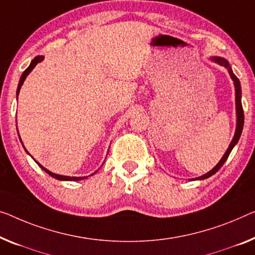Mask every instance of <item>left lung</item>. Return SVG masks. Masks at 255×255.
Instances as JSON below:
<instances>
[{
	"mask_svg": "<svg viewBox=\"0 0 255 255\" xmlns=\"http://www.w3.org/2000/svg\"><path fill=\"white\" fill-rule=\"evenodd\" d=\"M212 62H214L216 64H219V65L221 66H225L228 72H229V75L231 80L234 81V86H235V98H236V130H235V135L233 137V140H231L230 144H229V147H228L226 153L223 154V157L221 158V160H220L214 168H212L210 172H207L206 174H204V175H201L199 177H196V178H191V180H205V178H208L212 175H214V174L218 172V170L221 168L222 165L225 164L227 161L228 157H229L230 152L233 151V149L235 147V145L238 143L239 138H241V135H242V131H243V126H244V111H243V106H242V87H241V82H239L238 78L236 75L234 74L233 70H231V66L229 62H228L227 59L222 58V57H219V56H213L210 58Z\"/></svg>",
	"mask_w": 255,
	"mask_h": 255,
	"instance_id": "1",
	"label": "left lung"
}]
</instances>
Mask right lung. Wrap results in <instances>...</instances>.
Returning <instances> with one entry per match:
<instances>
[{
    "label": "right lung",
    "instance_id": "right-lung-1",
    "mask_svg": "<svg viewBox=\"0 0 255 255\" xmlns=\"http://www.w3.org/2000/svg\"><path fill=\"white\" fill-rule=\"evenodd\" d=\"M44 59V56H36L35 58H34L32 62H30V64H29V66L26 68V70L24 71V73L21 74V77H20V80H19V83H18V88H17V98H18V95H19V91H20V88H21V86H22V83H24V81H25V79L27 78V75L30 73V72H32V70L34 67H35L37 64H39L40 62H42V60ZM19 134V132H18ZM19 136V135H18ZM19 139H20V142H21V138H20V136H19ZM21 144H22V142H21ZM22 146H24V144H22ZM24 149H25V146H24ZM25 151L27 152V150L25 149ZM28 153V152H27ZM29 154V153H28ZM33 158V157H32ZM36 164L39 165L41 168H42L45 173H48L49 175L50 176H52V177H55V178H57V180H59V181H80V180H85V178H87V176H65V175H59V174H55V173H52V172H50V170L49 169H47L45 168V167H43L42 165L40 164V162H37L36 161ZM97 172V170H96ZM95 172V173H96ZM95 173H93V174H90V176L91 175H94Z\"/></svg>",
    "mask_w": 255,
    "mask_h": 255
}]
</instances>
